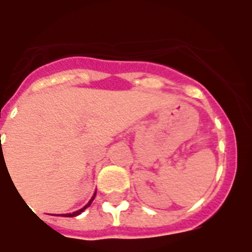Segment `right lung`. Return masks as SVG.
I'll list each match as a JSON object with an SVG mask.
<instances>
[{"instance_id":"1","label":"right lung","mask_w":252,"mask_h":252,"mask_svg":"<svg viewBox=\"0 0 252 252\" xmlns=\"http://www.w3.org/2000/svg\"><path fill=\"white\" fill-rule=\"evenodd\" d=\"M94 194H96V193H94ZM94 197H92V198H91V201L88 202V204H87L86 206H84V208H82V209H80V210H78V211H74L73 214H64V215H65V217H67V218H73V217H77V215H79L80 213H82V211H84V210H86V209L88 208V206H90L91 204H92V201H94Z\"/></svg>"}]
</instances>
